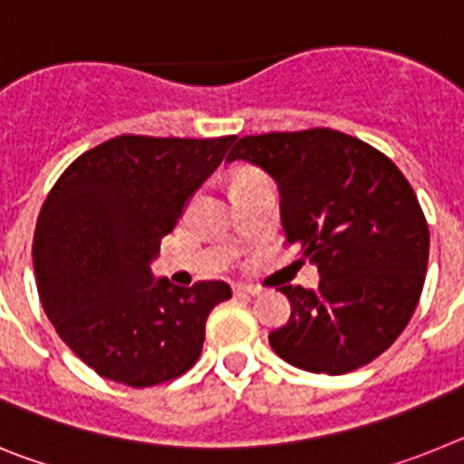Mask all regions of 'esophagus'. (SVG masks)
I'll use <instances>...</instances> for the list:
<instances>
[{"label": "esophagus", "mask_w": 464, "mask_h": 464, "mask_svg": "<svg viewBox=\"0 0 464 464\" xmlns=\"http://www.w3.org/2000/svg\"><path fill=\"white\" fill-rule=\"evenodd\" d=\"M235 295H239V297H253V295H260V288H256V285H235Z\"/></svg>", "instance_id": "1"}]
</instances>
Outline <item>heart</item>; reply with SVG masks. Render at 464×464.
<instances>
[{
  "instance_id": "heart-1",
  "label": "heart",
  "mask_w": 464,
  "mask_h": 464,
  "mask_svg": "<svg viewBox=\"0 0 464 464\" xmlns=\"http://www.w3.org/2000/svg\"><path fill=\"white\" fill-rule=\"evenodd\" d=\"M246 174H253V171H246ZM246 174H241V176H246Z\"/></svg>"
}]
</instances>
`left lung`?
Here are the masks:
<instances>
[{"mask_svg": "<svg viewBox=\"0 0 464 464\" xmlns=\"http://www.w3.org/2000/svg\"><path fill=\"white\" fill-rule=\"evenodd\" d=\"M235 160L276 181L285 241L321 274L315 290L278 288L290 299L288 323L269 334L278 358L330 376L379 358L411 321L428 272L430 229L404 174L330 127L241 137Z\"/></svg>", "mask_w": 464, "mask_h": 464, "instance_id": "1", "label": "left lung"}]
</instances>
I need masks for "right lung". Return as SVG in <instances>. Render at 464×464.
<instances>
[{
  "instance_id": "1",
  "label": "right lung",
  "mask_w": 464,
  "mask_h": 464,
  "mask_svg": "<svg viewBox=\"0 0 464 464\" xmlns=\"http://www.w3.org/2000/svg\"><path fill=\"white\" fill-rule=\"evenodd\" d=\"M237 137L122 134L85 150L41 207L36 290L57 334L100 376L132 388L186 374L227 283L179 288L150 260Z\"/></svg>"
}]
</instances>
